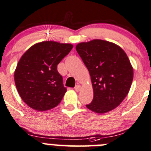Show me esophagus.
Instances as JSON below:
<instances>
[{
    "label": "esophagus",
    "mask_w": 151,
    "mask_h": 151,
    "mask_svg": "<svg viewBox=\"0 0 151 151\" xmlns=\"http://www.w3.org/2000/svg\"><path fill=\"white\" fill-rule=\"evenodd\" d=\"M80 88H81V86H80V85H77V86L74 87V89H75L76 91H79L80 90Z\"/></svg>",
    "instance_id": "esophagus-1"
}]
</instances>
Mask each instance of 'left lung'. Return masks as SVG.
Masks as SVG:
<instances>
[{
	"mask_svg": "<svg viewBox=\"0 0 151 151\" xmlns=\"http://www.w3.org/2000/svg\"><path fill=\"white\" fill-rule=\"evenodd\" d=\"M76 50L88 70L93 86V100L86 107L105 114L119 106L134 78L126 53L115 43L99 39L78 43Z\"/></svg>",
	"mask_w": 151,
	"mask_h": 151,
	"instance_id": "left-lung-1",
	"label": "left lung"
}]
</instances>
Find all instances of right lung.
<instances>
[{
	"mask_svg": "<svg viewBox=\"0 0 151 151\" xmlns=\"http://www.w3.org/2000/svg\"><path fill=\"white\" fill-rule=\"evenodd\" d=\"M72 48L70 43L43 41L31 46L22 55L14 71V83L28 106L44 111L61 102L66 88L58 65Z\"/></svg>",
	"mask_w": 151,
	"mask_h": 151,
	"instance_id": "obj_1",
	"label": "right lung"
}]
</instances>
